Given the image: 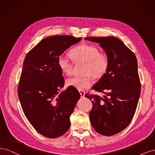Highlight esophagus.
Returning <instances> with one entry per match:
<instances>
[{
    "label": "esophagus",
    "instance_id": "1",
    "mask_svg": "<svg viewBox=\"0 0 155 155\" xmlns=\"http://www.w3.org/2000/svg\"><path fill=\"white\" fill-rule=\"evenodd\" d=\"M79 93H80V94H81V97H85V94H86V93H85V91H82V90H79Z\"/></svg>",
    "mask_w": 155,
    "mask_h": 155
}]
</instances>
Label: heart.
Segmentation results:
<instances>
[{
	"instance_id": "obj_1",
	"label": "heart",
	"mask_w": 155,
	"mask_h": 155,
	"mask_svg": "<svg viewBox=\"0 0 155 155\" xmlns=\"http://www.w3.org/2000/svg\"><path fill=\"white\" fill-rule=\"evenodd\" d=\"M69 55L75 64H84L82 77H73L66 80V85L78 90H83L90 87L93 78L94 80L102 78L107 73L109 62L105 53H100L98 49L87 44H82L73 48ZM58 66L66 75L73 73V64L64 55L58 58Z\"/></svg>"
}]
</instances>
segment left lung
I'll use <instances>...</instances> for the list:
<instances>
[{"mask_svg":"<svg viewBox=\"0 0 155 155\" xmlns=\"http://www.w3.org/2000/svg\"><path fill=\"white\" fill-rule=\"evenodd\" d=\"M96 42L106 52L109 66L106 74L92 87L104 97L86 94L93 107L89 118L93 127L105 136L122 131L130 124L140 94V81L135 54L114 37L85 38Z\"/></svg>","mask_w":155,"mask_h":155,"instance_id":"8db88e82","label":"left lung"}]
</instances>
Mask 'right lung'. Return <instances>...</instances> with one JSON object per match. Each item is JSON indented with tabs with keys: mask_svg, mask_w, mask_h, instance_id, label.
<instances>
[{
	"mask_svg": "<svg viewBox=\"0 0 155 155\" xmlns=\"http://www.w3.org/2000/svg\"><path fill=\"white\" fill-rule=\"evenodd\" d=\"M81 38L69 35L48 37L26 54L18 87L22 110L28 121L42 135L62 136L71 126L70 117L81 94L77 89L64 87L58 58Z\"/></svg>",
	"mask_w": 155,
	"mask_h": 155,
	"instance_id": "1",
	"label": "right lung"
}]
</instances>
